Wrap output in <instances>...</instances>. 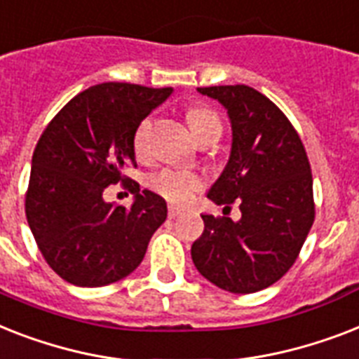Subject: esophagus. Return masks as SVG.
I'll list each match as a JSON object with an SVG mask.
<instances>
[{
	"instance_id": "esophagus-1",
	"label": "esophagus",
	"mask_w": 359,
	"mask_h": 359,
	"mask_svg": "<svg viewBox=\"0 0 359 359\" xmlns=\"http://www.w3.org/2000/svg\"><path fill=\"white\" fill-rule=\"evenodd\" d=\"M182 213H183V209L176 208V205H170V208H168V217H170V219H176V217H180Z\"/></svg>"
}]
</instances>
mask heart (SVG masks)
<instances>
[{
	"instance_id": "1",
	"label": "heart",
	"mask_w": 359,
	"mask_h": 359,
	"mask_svg": "<svg viewBox=\"0 0 359 359\" xmlns=\"http://www.w3.org/2000/svg\"><path fill=\"white\" fill-rule=\"evenodd\" d=\"M187 120L194 137L208 133V131H220V118L213 109L193 107L189 109ZM150 131L151 118L146 116L139 122L133 131V150L137 157H146L150 151ZM148 185L154 193L163 196L172 203H185L193 200L194 194L203 187V180L200 174L182 166H163L148 177Z\"/></svg>"
}]
</instances>
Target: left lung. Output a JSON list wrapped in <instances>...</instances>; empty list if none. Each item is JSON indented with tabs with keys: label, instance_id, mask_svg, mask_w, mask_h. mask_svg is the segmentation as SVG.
<instances>
[{
	"label": "left lung",
	"instance_id": "obj_1",
	"mask_svg": "<svg viewBox=\"0 0 359 359\" xmlns=\"http://www.w3.org/2000/svg\"><path fill=\"white\" fill-rule=\"evenodd\" d=\"M228 109L231 156L209 200L237 202L241 220L202 215L191 248L203 278L229 293H256L297 261L315 220L313 177L300 135L276 103L246 85L200 87Z\"/></svg>",
	"mask_w": 359,
	"mask_h": 359
}]
</instances>
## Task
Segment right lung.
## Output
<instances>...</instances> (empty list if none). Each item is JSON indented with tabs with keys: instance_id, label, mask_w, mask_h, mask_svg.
Listing matches in <instances>:
<instances>
[{
	"instance_id": "add662e5",
	"label": "right lung",
	"mask_w": 359,
	"mask_h": 359,
	"mask_svg": "<svg viewBox=\"0 0 359 359\" xmlns=\"http://www.w3.org/2000/svg\"><path fill=\"white\" fill-rule=\"evenodd\" d=\"M172 87L102 83L66 103L40 135L31 161L25 217L46 263L68 283L102 287L137 269L166 202L124 174L135 168L133 131ZM124 182L131 208L102 191Z\"/></svg>"
}]
</instances>
